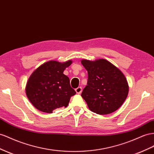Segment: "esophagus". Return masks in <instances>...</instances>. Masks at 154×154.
Instances as JSON below:
<instances>
[{"label": "esophagus", "instance_id": "1", "mask_svg": "<svg viewBox=\"0 0 154 154\" xmlns=\"http://www.w3.org/2000/svg\"><path fill=\"white\" fill-rule=\"evenodd\" d=\"M75 91H76V92L77 94H80L82 93V88L81 87H78V88H76L75 89Z\"/></svg>", "mask_w": 154, "mask_h": 154}]
</instances>
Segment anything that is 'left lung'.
Here are the masks:
<instances>
[{"label": "left lung", "mask_w": 154, "mask_h": 154, "mask_svg": "<svg viewBox=\"0 0 154 154\" xmlns=\"http://www.w3.org/2000/svg\"><path fill=\"white\" fill-rule=\"evenodd\" d=\"M82 64L88 72L87 85L81 96L89 109L99 115L117 110L126 99L129 87L123 73L108 61L83 60Z\"/></svg>", "instance_id": "1"}]
</instances>
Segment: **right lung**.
Masks as SVG:
<instances>
[{
	"label": "right lung",
	"instance_id": "obj_1",
	"mask_svg": "<svg viewBox=\"0 0 154 154\" xmlns=\"http://www.w3.org/2000/svg\"><path fill=\"white\" fill-rule=\"evenodd\" d=\"M72 63L50 61L37 68L29 78L26 94L36 109L52 113L57 108L66 107L70 97L76 94L70 85L69 78L63 71Z\"/></svg>",
	"mask_w": 154,
	"mask_h": 154
}]
</instances>
